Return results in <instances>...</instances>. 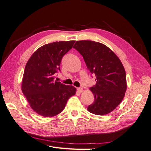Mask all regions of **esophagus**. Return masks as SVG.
Returning a JSON list of instances; mask_svg holds the SVG:
<instances>
[{
	"label": "esophagus",
	"instance_id": "obj_1",
	"mask_svg": "<svg viewBox=\"0 0 151 151\" xmlns=\"http://www.w3.org/2000/svg\"><path fill=\"white\" fill-rule=\"evenodd\" d=\"M77 91H78L79 93H82L83 91V89L82 88H77Z\"/></svg>",
	"mask_w": 151,
	"mask_h": 151
}]
</instances>
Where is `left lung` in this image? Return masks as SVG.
I'll return each mask as SVG.
<instances>
[{"instance_id":"8db88e82","label":"left lung","mask_w":151,"mask_h":151,"mask_svg":"<svg viewBox=\"0 0 151 151\" xmlns=\"http://www.w3.org/2000/svg\"><path fill=\"white\" fill-rule=\"evenodd\" d=\"M73 48L82 55L96 78V84L89 89L94 100L88 110L98 115L111 113L120 104L127 90L126 73L120 58L106 45L93 41H77Z\"/></svg>"}]
</instances>
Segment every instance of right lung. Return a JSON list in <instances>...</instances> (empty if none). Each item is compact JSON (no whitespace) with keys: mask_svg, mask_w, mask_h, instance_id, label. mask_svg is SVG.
I'll list each match as a JSON object with an SVG mask.
<instances>
[{"mask_svg":"<svg viewBox=\"0 0 151 151\" xmlns=\"http://www.w3.org/2000/svg\"><path fill=\"white\" fill-rule=\"evenodd\" d=\"M75 41L56 42L40 47L27 62L21 89L31 108L38 115L52 117L61 113L76 89L54 81L60 70L62 58L72 48Z\"/></svg>","mask_w":151,"mask_h":151,"instance_id":"1","label":"right lung"}]
</instances>
